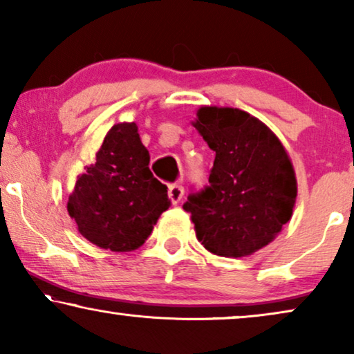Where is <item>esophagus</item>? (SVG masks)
I'll return each instance as SVG.
<instances>
[{
    "label": "esophagus",
    "instance_id": "esophagus-1",
    "mask_svg": "<svg viewBox=\"0 0 354 354\" xmlns=\"http://www.w3.org/2000/svg\"><path fill=\"white\" fill-rule=\"evenodd\" d=\"M169 198H171V201L174 204L180 203V199L183 198V193H185V189H183L182 185H171L169 187Z\"/></svg>",
    "mask_w": 354,
    "mask_h": 354
}]
</instances>
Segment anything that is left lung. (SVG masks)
Masks as SVG:
<instances>
[{
	"label": "left lung",
	"mask_w": 354,
	"mask_h": 354,
	"mask_svg": "<svg viewBox=\"0 0 354 354\" xmlns=\"http://www.w3.org/2000/svg\"><path fill=\"white\" fill-rule=\"evenodd\" d=\"M193 122L215 151L209 185L188 196L196 238L209 252L245 257L265 248L292 217L297 180L283 143L238 109L201 106Z\"/></svg>",
	"instance_id": "1"
}]
</instances>
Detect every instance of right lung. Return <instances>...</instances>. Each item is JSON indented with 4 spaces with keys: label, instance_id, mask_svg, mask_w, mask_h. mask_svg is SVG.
Instances as JSON below:
<instances>
[{
    "label": "right lung",
    "instance_id": "obj_1",
    "mask_svg": "<svg viewBox=\"0 0 354 354\" xmlns=\"http://www.w3.org/2000/svg\"><path fill=\"white\" fill-rule=\"evenodd\" d=\"M148 165L136 122H118L106 132L95 162L78 176L66 204L78 232L92 244L127 252L150 236L171 199Z\"/></svg>",
    "mask_w": 354,
    "mask_h": 354
}]
</instances>
